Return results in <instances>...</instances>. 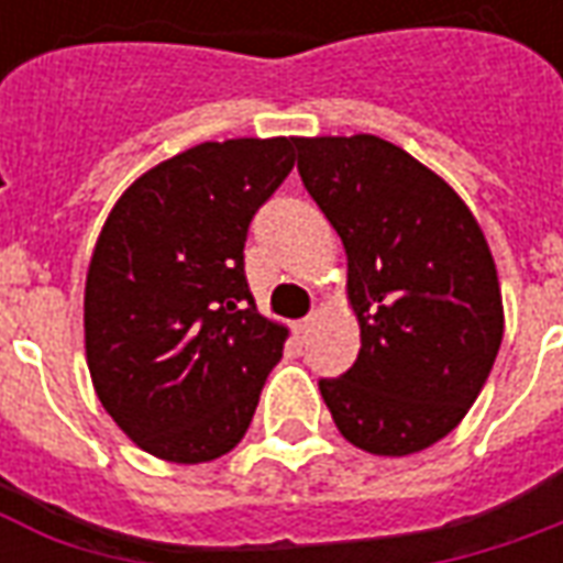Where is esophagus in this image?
<instances>
[{"instance_id": "esophagus-1", "label": "esophagus", "mask_w": 563, "mask_h": 563, "mask_svg": "<svg viewBox=\"0 0 563 563\" xmlns=\"http://www.w3.org/2000/svg\"><path fill=\"white\" fill-rule=\"evenodd\" d=\"M307 334H310V319H298V322H295V338H298V341H307Z\"/></svg>"}]
</instances>
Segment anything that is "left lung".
Returning a JSON list of instances; mask_svg holds the SVG:
<instances>
[{
  "label": "left lung",
  "instance_id": "left-lung-1",
  "mask_svg": "<svg viewBox=\"0 0 563 563\" xmlns=\"http://www.w3.org/2000/svg\"><path fill=\"white\" fill-rule=\"evenodd\" d=\"M298 174L350 262L362 350L322 377L353 446L410 455L446 437L488 379L504 338L495 258L452 186L377 135L298 139Z\"/></svg>",
  "mask_w": 563,
  "mask_h": 563
}]
</instances>
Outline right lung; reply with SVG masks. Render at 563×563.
<instances>
[{"label":"right lung","instance_id":"add662e5","mask_svg":"<svg viewBox=\"0 0 563 563\" xmlns=\"http://www.w3.org/2000/svg\"><path fill=\"white\" fill-rule=\"evenodd\" d=\"M292 165L295 139L208 141L150 168L104 222L87 365L104 410L156 459H220L253 422L286 329L258 317L244 244Z\"/></svg>","mask_w":563,"mask_h":563}]
</instances>
